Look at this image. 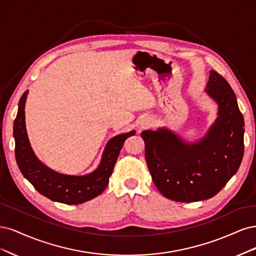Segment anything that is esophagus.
Segmentation results:
<instances>
[{
    "label": "esophagus",
    "instance_id": "34e87169",
    "mask_svg": "<svg viewBox=\"0 0 256 256\" xmlns=\"http://www.w3.org/2000/svg\"><path fill=\"white\" fill-rule=\"evenodd\" d=\"M151 126V120L150 119H146V120H144L142 122V128H146L148 126Z\"/></svg>",
    "mask_w": 256,
    "mask_h": 256
}]
</instances>
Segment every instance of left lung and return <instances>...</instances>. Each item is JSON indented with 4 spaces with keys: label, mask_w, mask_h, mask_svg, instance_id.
<instances>
[{
    "label": "left lung",
    "mask_w": 256,
    "mask_h": 256,
    "mask_svg": "<svg viewBox=\"0 0 256 256\" xmlns=\"http://www.w3.org/2000/svg\"><path fill=\"white\" fill-rule=\"evenodd\" d=\"M205 92L218 104V117L199 142H184L168 128L142 133L155 186L176 202L202 201L217 194L242 160L244 122L234 92L212 70Z\"/></svg>",
    "instance_id": "8db88e82"
}]
</instances>
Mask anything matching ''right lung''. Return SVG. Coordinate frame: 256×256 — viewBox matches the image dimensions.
Masks as SVG:
<instances>
[{
  "label": "right lung",
  "mask_w": 256,
  "mask_h": 256,
  "mask_svg": "<svg viewBox=\"0 0 256 256\" xmlns=\"http://www.w3.org/2000/svg\"><path fill=\"white\" fill-rule=\"evenodd\" d=\"M28 90L19 101L17 117L14 122V154L23 176L36 190L55 202L64 204H80L101 194L108 185L114 164L117 162L123 144L135 135V130L112 137L107 142L98 167L86 176H68L56 172L41 162L32 152L26 128V107Z\"/></svg>",
  "instance_id": "obj_1"
}]
</instances>
